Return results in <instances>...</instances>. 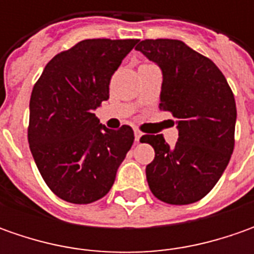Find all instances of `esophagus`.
<instances>
[{
    "label": "esophagus",
    "mask_w": 254,
    "mask_h": 254,
    "mask_svg": "<svg viewBox=\"0 0 254 254\" xmlns=\"http://www.w3.org/2000/svg\"><path fill=\"white\" fill-rule=\"evenodd\" d=\"M142 132L140 130H134V137H135V141L138 142L140 141V138H141Z\"/></svg>",
    "instance_id": "1"
}]
</instances>
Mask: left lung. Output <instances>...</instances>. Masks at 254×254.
I'll return each mask as SVG.
<instances>
[{
  "instance_id": "left-lung-1",
  "label": "left lung",
  "mask_w": 254,
  "mask_h": 254,
  "mask_svg": "<svg viewBox=\"0 0 254 254\" xmlns=\"http://www.w3.org/2000/svg\"><path fill=\"white\" fill-rule=\"evenodd\" d=\"M162 70L160 109L177 119L178 141L142 135L155 157L145 168L148 187L170 205L202 199L216 185L235 147L236 103L219 67L177 39H144L135 46Z\"/></svg>"
}]
</instances>
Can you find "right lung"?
Wrapping results in <instances>:
<instances>
[{"label":"right lung","mask_w":254,"mask_h":254,"mask_svg":"<svg viewBox=\"0 0 254 254\" xmlns=\"http://www.w3.org/2000/svg\"><path fill=\"white\" fill-rule=\"evenodd\" d=\"M138 39H84L45 66L29 100L28 142L42 178L61 199L92 203L112 190L134 142L130 126L110 130L94 110Z\"/></svg>","instance_id":"obj_1"}]
</instances>
